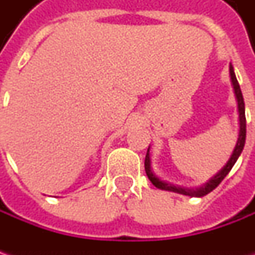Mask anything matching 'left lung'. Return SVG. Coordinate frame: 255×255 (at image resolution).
Wrapping results in <instances>:
<instances>
[{
  "instance_id": "1",
  "label": "left lung",
  "mask_w": 255,
  "mask_h": 255,
  "mask_svg": "<svg viewBox=\"0 0 255 255\" xmlns=\"http://www.w3.org/2000/svg\"><path fill=\"white\" fill-rule=\"evenodd\" d=\"M230 76H231V84H233V88H234V93H236V98H237V105H239V118H240V133H239V140H237V144H236V149L231 154L230 160L227 162V164L221 169V171H219L213 179H211L206 186H203L197 190H186V189H180V187H176V186H171V184H167L164 183L160 179H157L154 174H153L152 169H150V156H149V149H147V153H146V159H144V170H146V174L149 177V180L152 181L153 184L157 187V189H162V190H169L174 191V193H180V194H186V196H196V197H201V196H206L209 194L210 191H213L219 184H220L223 179L230 173L231 167L234 166V163L237 162L239 156L243 152L244 149V143H246V109H244V99H243V93H241L240 85L237 82V78H236V74H234V69L233 66H230Z\"/></svg>"
}]
</instances>
